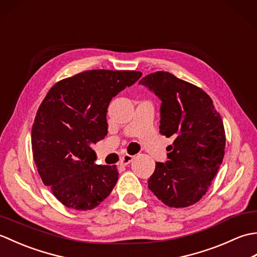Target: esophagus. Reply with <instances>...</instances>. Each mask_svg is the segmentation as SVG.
Segmentation results:
<instances>
[{
    "mask_svg": "<svg viewBox=\"0 0 257 257\" xmlns=\"http://www.w3.org/2000/svg\"><path fill=\"white\" fill-rule=\"evenodd\" d=\"M133 159H134L133 156L124 155V156L121 158V160L119 161V163H120V165H121V166H127V165H129L130 162L133 161Z\"/></svg>",
    "mask_w": 257,
    "mask_h": 257,
    "instance_id": "34e87169",
    "label": "esophagus"
}]
</instances>
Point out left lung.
<instances>
[{
    "mask_svg": "<svg viewBox=\"0 0 257 257\" xmlns=\"http://www.w3.org/2000/svg\"><path fill=\"white\" fill-rule=\"evenodd\" d=\"M139 84L161 100L160 134L176 138L168 160L156 162L148 188L168 206L192 205L205 194L223 161L222 118L205 91L170 73H152Z\"/></svg>",
    "mask_w": 257,
    "mask_h": 257,
    "instance_id": "left-lung-1",
    "label": "left lung"
}]
</instances>
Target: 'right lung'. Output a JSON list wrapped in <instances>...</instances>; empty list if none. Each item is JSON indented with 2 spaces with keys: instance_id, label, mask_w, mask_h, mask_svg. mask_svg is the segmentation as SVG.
I'll return each mask as SVG.
<instances>
[{
  "instance_id": "right-lung-1",
  "label": "right lung",
  "mask_w": 257,
  "mask_h": 257,
  "mask_svg": "<svg viewBox=\"0 0 257 257\" xmlns=\"http://www.w3.org/2000/svg\"><path fill=\"white\" fill-rule=\"evenodd\" d=\"M135 70H86L54 85L32 128L37 171L59 202L74 210L99 205L117 183L116 166L95 165L91 145L108 132L112 97L141 77Z\"/></svg>"
}]
</instances>
